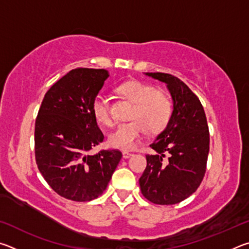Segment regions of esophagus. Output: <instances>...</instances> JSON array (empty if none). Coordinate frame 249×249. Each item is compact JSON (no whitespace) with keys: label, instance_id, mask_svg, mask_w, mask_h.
Masks as SVG:
<instances>
[{"label":"esophagus","instance_id":"esophagus-1","mask_svg":"<svg viewBox=\"0 0 249 249\" xmlns=\"http://www.w3.org/2000/svg\"><path fill=\"white\" fill-rule=\"evenodd\" d=\"M130 156H133L132 153H129V151H127V150H124V151H123V158L127 159V158L130 157Z\"/></svg>","mask_w":249,"mask_h":249}]
</instances>
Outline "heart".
I'll return each instance as SVG.
<instances>
[{"label": "heart", "instance_id": "b5f03b06", "mask_svg": "<svg viewBox=\"0 0 249 249\" xmlns=\"http://www.w3.org/2000/svg\"><path fill=\"white\" fill-rule=\"evenodd\" d=\"M117 92L134 103L128 123L117 125L109 133L108 145L124 150L136 147L146 134V126L150 132L158 133L169 123L172 105L169 99L162 92L151 84L141 81H127L117 88ZM92 115L99 124L111 125L107 99L103 94H98L92 102Z\"/></svg>", "mask_w": 249, "mask_h": 249}]
</instances>
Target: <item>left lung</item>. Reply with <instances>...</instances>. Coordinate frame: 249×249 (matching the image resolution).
Returning a JSON list of instances; mask_svg holds the SVG:
<instances>
[{
	"label": "left lung",
	"mask_w": 249,
	"mask_h": 249,
	"mask_svg": "<svg viewBox=\"0 0 249 249\" xmlns=\"http://www.w3.org/2000/svg\"><path fill=\"white\" fill-rule=\"evenodd\" d=\"M145 74L166 84L174 108L166 128L150 145L155 154L146 156L141 190L155 204H176L196 192L204 177L210 149L208 123L199 98L183 81L169 73Z\"/></svg>",
	"instance_id": "obj_1"
}]
</instances>
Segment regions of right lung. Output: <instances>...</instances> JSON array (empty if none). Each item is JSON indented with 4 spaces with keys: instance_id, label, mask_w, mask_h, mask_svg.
Returning <instances> with one entry per match:
<instances>
[{
    "instance_id": "add662e5",
    "label": "right lung",
    "mask_w": 249,
    "mask_h": 249,
    "mask_svg": "<svg viewBox=\"0 0 249 249\" xmlns=\"http://www.w3.org/2000/svg\"><path fill=\"white\" fill-rule=\"evenodd\" d=\"M108 75L105 69L69 71L47 91L37 115L36 163L50 188L68 200L86 202L102 195L122 158L114 149L89 154L104 138L92 102Z\"/></svg>"
}]
</instances>
